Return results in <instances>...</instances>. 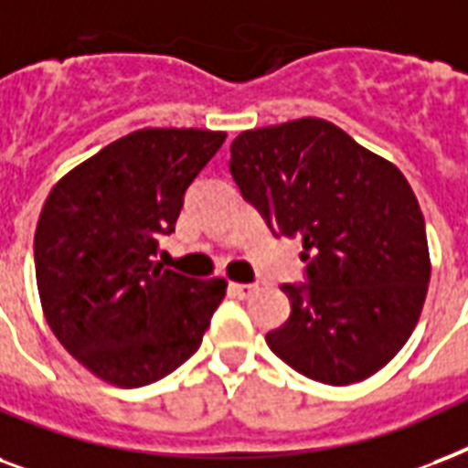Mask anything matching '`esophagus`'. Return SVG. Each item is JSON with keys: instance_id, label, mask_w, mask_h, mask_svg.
Here are the masks:
<instances>
[{"instance_id": "obj_1", "label": "esophagus", "mask_w": 468, "mask_h": 468, "mask_svg": "<svg viewBox=\"0 0 468 468\" xmlns=\"http://www.w3.org/2000/svg\"><path fill=\"white\" fill-rule=\"evenodd\" d=\"M229 291L234 292L239 300H249L253 292H256V285H251V283H231Z\"/></svg>"}]
</instances>
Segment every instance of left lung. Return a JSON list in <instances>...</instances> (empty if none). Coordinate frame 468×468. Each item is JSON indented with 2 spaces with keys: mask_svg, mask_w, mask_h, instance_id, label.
<instances>
[{
  "mask_svg": "<svg viewBox=\"0 0 468 468\" xmlns=\"http://www.w3.org/2000/svg\"><path fill=\"white\" fill-rule=\"evenodd\" d=\"M229 151L241 195L305 249L310 283L283 285L292 313L266 335L271 351L327 386L381 371L410 339L432 273L410 183L317 117L241 132Z\"/></svg>",
  "mask_w": 468,
  "mask_h": 468,
  "instance_id": "obj_1",
  "label": "left lung"
}]
</instances>
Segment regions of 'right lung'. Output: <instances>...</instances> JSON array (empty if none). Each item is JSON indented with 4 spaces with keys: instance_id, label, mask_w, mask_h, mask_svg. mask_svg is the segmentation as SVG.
Segmentation results:
<instances>
[{
    "instance_id": "add662e5",
    "label": "right lung",
    "mask_w": 468,
    "mask_h": 468,
    "mask_svg": "<svg viewBox=\"0 0 468 468\" xmlns=\"http://www.w3.org/2000/svg\"><path fill=\"white\" fill-rule=\"evenodd\" d=\"M224 139L209 129H139L68 170L43 202L34 237L43 314L100 381L148 386L200 349L227 281L187 278L154 256Z\"/></svg>"
}]
</instances>
